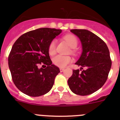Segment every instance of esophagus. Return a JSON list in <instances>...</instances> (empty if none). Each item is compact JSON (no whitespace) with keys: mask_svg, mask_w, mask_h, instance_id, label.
Listing matches in <instances>:
<instances>
[{"mask_svg":"<svg viewBox=\"0 0 120 120\" xmlns=\"http://www.w3.org/2000/svg\"><path fill=\"white\" fill-rule=\"evenodd\" d=\"M64 68H60V72H63V71H64Z\"/></svg>","mask_w":120,"mask_h":120,"instance_id":"1","label":"esophagus"}]
</instances>
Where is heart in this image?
<instances>
[{"label": "heart", "instance_id": "b5f03b06", "mask_svg": "<svg viewBox=\"0 0 120 120\" xmlns=\"http://www.w3.org/2000/svg\"><path fill=\"white\" fill-rule=\"evenodd\" d=\"M64 39L72 48H75L78 45V40L73 35H67L64 37ZM48 52L51 56L54 55L56 52V41L55 39L52 40L49 43L48 46ZM72 52H74V50H72ZM72 60L71 57L69 56L59 54L53 58V63L59 67L64 68L67 65L72 62Z\"/></svg>", "mask_w": 120, "mask_h": 120}]
</instances>
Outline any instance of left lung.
<instances>
[{
	"label": "left lung",
	"mask_w": 120,
	"mask_h": 120,
	"mask_svg": "<svg viewBox=\"0 0 120 120\" xmlns=\"http://www.w3.org/2000/svg\"><path fill=\"white\" fill-rule=\"evenodd\" d=\"M71 32L81 40L82 53L75 63L80 66V70H73L68 84L73 93L86 96L97 91L105 84L112 67V60L106 43L96 35L86 30L75 29Z\"/></svg>",
	"instance_id": "8db88e82"
}]
</instances>
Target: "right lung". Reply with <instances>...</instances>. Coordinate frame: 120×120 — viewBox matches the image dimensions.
<instances>
[{
	"label": "right lung",
	"instance_id": "add662e5",
	"mask_svg": "<svg viewBox=\"0 0 120 120\" xmlns=\"http://www.w3.org/2000/svg\"><path fill=\"white\" fill-rule=\"evenodd\" d=\"M61 32L54 28H38L24 34L14 42L8 55V67L14 85L25 95L42 96L53 87L60 70L52 64L48 46ZM40 65L45 68L39 69Z\"/></svg>",
	"mask_w": 120,
	"mask_h": 120
}]
</instances>
